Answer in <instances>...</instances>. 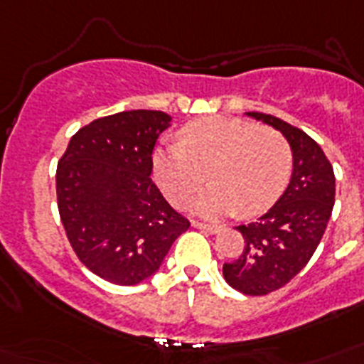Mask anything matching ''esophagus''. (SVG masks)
<instances>
[{"instance_id":"1","label":"esophagus","mask_w":364,"mask_h":364,"mask_svg":"<svg viewBox=\"0 0 364 364\" xmlns=\"http://www.w3.org/2000/svg\"><path fill=\"white\" fill-rule=\"evenodd\" d=\"M194 228H200V230H204L208 234H215L219 232V227L217 225H208V223H200V221H193Z\"/></svg>"}]
</instances>
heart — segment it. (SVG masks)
I'll list each match as a JSON object with an SVG mask.
<instances>
[{"mask_svg": "<svg viewBox=\"0 0 364 364\" xmlns=\"http://www.w3.org/2000/svg\"><path fill=\"white\" fill-rule=\"evenodd\" d=\"M181 143L153 154L154 181L173 204H183L204 183L211 185L191 208L202 217L238 210L253 217L266 211L285 191L291 177V145L277 130L232 117H205L179 130Z\"/></svg>", "mask_w": 364, "mask_h": 364, "instance_id": "1", "label": "heart"}]
</instances>
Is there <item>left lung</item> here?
I'll use <instances>...</instances> for the list:
<instances>
[{
    "instance_id": "obj_1",
    "label": "left lung",
    "mask_w": 364,
    "mask_h": 364,
    "mask_svg": "<svg viewBox=\"0 0 364 364\" xmlns=\"http://www.w3.org/2000/svg\"><path fill=\"white\" fill-rule=\"evenodd\" d=\"M285 136L293 153V176L276 204L255 223L240 225L243 251L223 264L232 289L260 296L287 285L321 242L334 205V171L323 149L306 132L277 117L247 113Z\"/></svg>"
}]
</instances>
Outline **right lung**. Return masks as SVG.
<instances>
[{
    "label": "right lung",
    "mask_w": 364,
    "mask_h": 364,
    "mask_svg": "<svg viewBox=\"0 0 364 364\" xmlns=\"http://www.w3.org/2000/svg\"><path fill=\"white\" fill-rule=\"evenodd\" d=\"M171 117L122 111L82 126L56 168L65 236L82 264L115 285H136L159 270L191 223L151 179L153 149Z\"/></svg>",
    "instance_id": "add662e5"
}]
</instances>
